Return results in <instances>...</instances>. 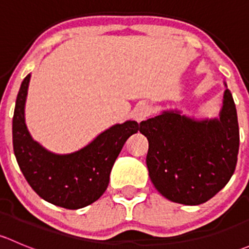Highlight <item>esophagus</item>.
<instances>
[{"mask_svg":"<svg viewBox=\"0 0 249 249\" xmlns=\"http://www.w3.org/2000/svg\"><path fill=\"white\" fill-rule=\"evenodd\" d=\"M150 113H152V107L148 104H140L136 108L134 109V118L137 122H142L145 118L149 117Z\"/></svg>","mask_w":249,"mask_h":249,"instance_id":"esophagus-1","label":"esophagus"}]
</instances>
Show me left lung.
<instances>
[{
    "instance_id": "left-lung-1",
    "label": "left lung",
    "mask_w": 249,
    "mask_h": 249,
    "mask_svg": "<svg viewBox=\"0 0 249 249\" xmlns=\"http://www.w3.org/2000/svg\"><path fill=\"white\" fill-rule=\"evenodd\" d=\"M140 125L149 143L145 161L150 180L166 199L200 205L212 199L233 175L240 131L229 89L224 91L219 118L196 120L178 110H164Z\"/></svg>"
}]
</instances>
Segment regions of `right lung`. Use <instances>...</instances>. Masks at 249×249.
I'll use <instances>...</instances> for the list:
<instances>
[{"label":"right lung","mask_w":249,"mask_h":249,"mask_svg":"<svg viewBox=\"0 0 249 249\" xmlns=\"http://www.w3.org/2000/svg\"><path fill=\"white\" fill-rule=\"evenodd\" d=\"M31 74L20 85L13 115V148L30 187L55 206L78 210L106 192L109 175L123 145L141 125L135 120L115 124L77 152L55 154L32 140L25 124V102Z\"/></svg>","instance_id":"add662e5"}]
</instances>
